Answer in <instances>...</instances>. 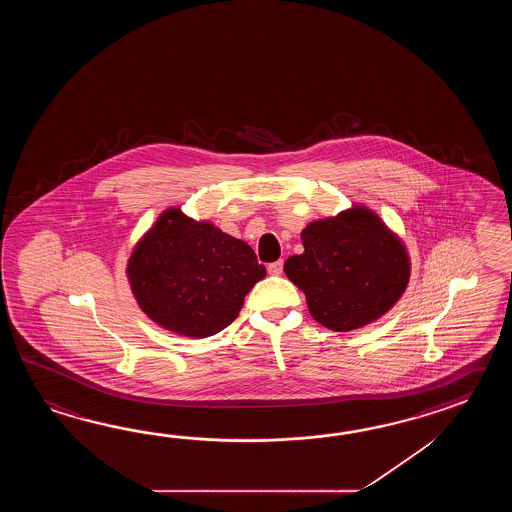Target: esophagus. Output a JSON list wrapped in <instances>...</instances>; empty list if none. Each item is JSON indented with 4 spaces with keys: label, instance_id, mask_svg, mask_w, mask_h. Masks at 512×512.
<instances>
[{
    "label": "esophagus",
    "instance_id": "obj_1",
    "mask_svg": "<svg viewBox=\"0 0 512 512\" xmlns=\"http://www.w3.org/2000/svg\"><path fill=\"white\" fill-rule=\"evenodd\" d=\"M267 271H269V274H272V276H280L283 272V261L278 260L274 261V263H269V265H267Z\"/></svg>",
    "mask_w": 512,
    "mask_h": 512
}]
</instances>
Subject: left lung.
Listing matches in <instances>:
<instances>
[{"instance_id":"1","label":"left lung","mask_w":512,"mask_h":512,"mask_svg":"<svg viewBox=\"0 0 512 512\" xmlns=\"http://www.w3.org/2000/svg\"><path fill=\"white\" fill-rule=\"evenodd\" d=\"M304 252L285 261L309 313L333 331L366 326L401 298L410 260L403 241L364 207L318 219L302 230Z\"/></svg>"}]
</instances>
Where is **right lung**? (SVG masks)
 <instances>
[{
  "mask_svg": "<svg viewBox=\"0 0 512 512\" xmlns=\"http://www.w3.org/2000/svg\"><path fill=\"white\" fill-rule=\"evenodd\" d=\"M265 267L245 241L168 208L128 261L142 311L174 333L212 337L240 315Z\"/></svg>",
  "mask_w": 512,
  "mask_h": 512,
  "instance_id": "1",
  "label": "right lung"
}]
</instances>
